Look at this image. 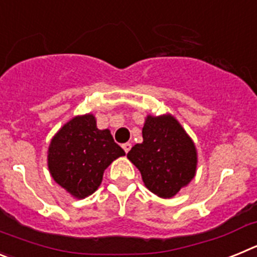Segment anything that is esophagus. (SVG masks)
<instances>
[{"label":"esophagus","mask_w":257,"mask_h":257,"mask_svg":"<svg viewBox=\"0 0 257 257\" xmlns=\"http://www.w3.org/2000/svg\"><path fill=\"white\" fill-rule=\"evenodd\" d=\"M122 148H123V151L126 152V153H128V151L131 149V144H130V143H126V144L122 145Z\"/></svg>","instance_id":"34e87169"}]
</instances>
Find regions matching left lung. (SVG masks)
<instances>
[{
    "mask_svg": "<svg viewBox=\"0 0 257 257\" xmlns=\"http://www.w3.org/2000/svg\"><path fill=\"white\" fill-rule=\"evenodd\" d=\"M127 158L142 174L144 185L161 198H172L197 172L194 142L172 114L145 117L143 143L134 145Z\"/></svg>",
    "mask_w": 257,
    "mask_h": 257,
    "instance_id": "1",
    "label": "left lung"
}]
</instances>
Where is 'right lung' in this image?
Segmentation results:
<instances>
[{"label": "right lung", "mask_w": 257, "mask_h": 257, "mask_svg": "<svg viewBox=\"0 0 257 257\" xmlns=\"http://www.w3.org/2000/svg\"><path fill=\"white\" fill-rule=\"evenodd\" d=\"M124 156L108 128L99 130L91 113L76 115L54 135L47 151L51 178L70 196L83 199L100 187L105 169Z\"/></svg>", "instance_id": "obj_1"}]
</instances>
